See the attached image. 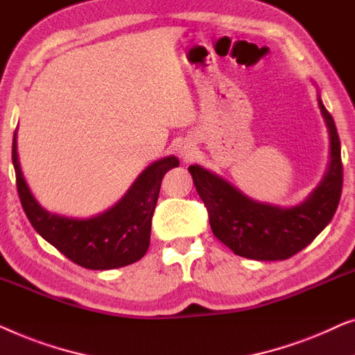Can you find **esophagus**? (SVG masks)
<instances>
[{
  "label": "esophagus",
  "instance_id": "34e87169",
  "mask_svg": "<svg viewBox=\"0 0 355 355\" xmlns=\"http://www.w3.org/2000/svg\"><path fill=\"white\" fill-rule=\"evenodd\" d=\"M177 153L182 156L183 159H191L194 156V148L191 143L188 141H182L177 144Z\"/></svg>",
  "mask_w": 355,
  "mask_h": 355
}]
</instances>
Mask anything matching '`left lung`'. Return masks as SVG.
<instances>
[{
  "mask_svg": "<svg viewBox=\"0 0 355 355\" xmlns=\"http://www.w3.org/2000/svg\"><path fill=\"white\" fill-rule=\"evenodd\" d=\"M317 99L329 135V162L322 182L297 206L279 207L254 201L217 173L198 164L188 167L199 198L207 207L214 236L236 256L284 261L302 251L331 222L343 189L341 143L320 92Z\"/></svg>",
  "mask_w": 355,
  "mask_h": 355,
  "instance_id": "8db88e82",
  "label": "left lung"
}]
</instances>
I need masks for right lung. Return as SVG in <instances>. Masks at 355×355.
I'll use <instances>...</instances> for the list:
<instances>
[{
    "mask_svg": "<svg viewBox=\"0 0 355 355\" xmlns=\"http://www.w3.org/2000/svg\"><path fill=\"white\" fill-rule=\"evenodd\" d=\"M12 164L22 207L40 236L80 267L111 270L130 266L146 254L162 178L180 161L167 156L153 162L112 207L88 218L49 212L35 199L19 162L17 128L12 138Z\"/></svg>",
    "mask_w": 355,
    "mask_h": 355,
    "instance_id": "1",
    "label": "right lung"
}]
</instances>
